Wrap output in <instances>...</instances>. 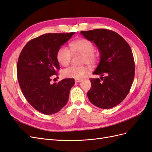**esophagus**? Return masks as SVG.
I'll return each mask as SVG.
<instances>
[{
    "instance_id": "34e87169",
    "label": "esophagus",
    "mask_w": 152,
    "mask_h": 152,
    "mask_svg": "<svg viewBox=\"0 0 152 152\" xmlns=\"http://www.w3.org/2000/svg\"><path fill=\"white\" fill-rule=\"evenodd\" d=\"M82 81V79H75V82H80Z\"/></svg>"
}]
</instances>
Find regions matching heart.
Segmentation results:
<instances>
[{"label": "heart", "instance_id": "1", "mask_svg": "<svg viewBox=\"0 0 152 152\" xmlns=\"http://www.w3.org/2000/svg\"><path fill=\"white\" fill-rule=\"evenodd\" d=\"M70 50L65 46H61L58 49L56 58L58 63L63 66H67L70 63L72 57V53H78L83 56L82 63L93 65L97 61L98 57L94 53L95 48L91 41L81 39L76 40L70 44ZM88 72L86 66H72L66 68L62 71L64 77L71 79H80L83 78Z\"/></svg>", "mask_w": 152, "mask_h": 152}]
</instances>
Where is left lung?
<instances>
[{
    "mask_svg": "<svg viewBox=\"0 0 152 152\" xmlns=\"http://www.w3.org/2000/svg\"><path fill=\"white\" fill-rule=\"evenodd\" d=\"M84 37L94 43L100 53V61L90 79L87 92L90 102L97 107L109 109L126 98L134 78L135 66L129 45L116 32L107 29L81 31Z\"/></svg>",
    "mask_w": 152,
    "mask_h": 152,
    "instance_id": "obj_1",
    "label": "left lung"
}]
</instances>
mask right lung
<instances>
[{
	"label": "right lung",
	"mask_w": 152,
	"mask_h": 152,
	"mask_svg": "<svg viewBox=\"0 0 152 152\" xmlns=\"http://www.w3.org/2000/svg\"><path fill=\"white\" fill-rule=\"evenodd\" d=\"M74 34H45L31 39L18 58L17 76L22 93L32 107L44 114L60 111L75 84L73 79H63L53 84L50 82L60 69L58 50Z\"/></svg>",
	"instance_id": "right-lung-1"
}]
</instances>
